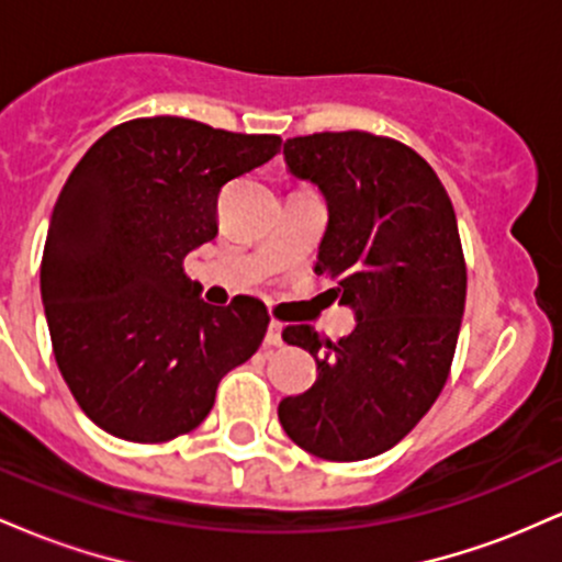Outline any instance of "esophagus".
I'll use <instances>...</instances> for the list:
<instances>
[{"label":"esophagus","mask_w":562,"mask_h":562,"mask_svg":"<svg viewBox=\"0 0 562 562\" xmlns=\"http://www.w3.org/2000/svg\"><path fill=\"white\" fill-rule=\"evenodd\" d=\"M263 344H267V346H282V325L277 319L269 322L267 338H263Z\"/></svg>","instance_id":"34e87169"}]
</instances>
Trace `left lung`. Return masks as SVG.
<instances>
[{"instance_id": "left-lung-1", "label": "left lung", "mask_w": 562, "mask_h": 562, "mask_svg": "<svg viewBox=\"0 0 562 562\" xmlns=\"http://www.w3.org/2000/svg\"><path fill=\"white\" fill-rule=\"evenodd\" d=\"M282 156L325 198L314 272L338 282L357 327L338 344L312 325L282 330L317 359V380L277 415L308 454L370 460L423 420L449 378L468 290L454 209L436 171L396 139L322 132L288 139Z\"/></svg>"}]
</instances>
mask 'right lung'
<instances>
[{
	"label": "right lung",
	"mask_w": 562,
	"mask_h": 562,
	"mask_svg": "<svg viewBox=\"0 0 562 562\" xmlns=\"http://www.w3.org/2000/svg\"><path fill=\"white\" fill-rule=\"evenodd\" d=\"M280 145L274 134L156 115L102 134L70 171L44 243L42 303L70 393L111 436L190 434L218 380L261 346L263 303L211 306L184 256L216 237L222 187Z\"/></svg>",
	"instance_id": "right-lung-1"
}]
</instances>
